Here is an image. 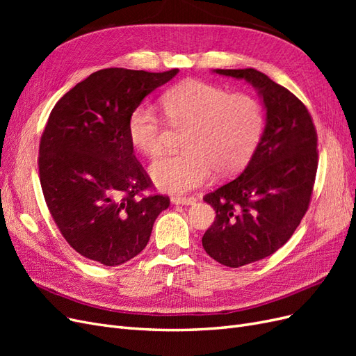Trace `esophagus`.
Wrapping results in <instances>:
<instances>
[{"label": "esophagus", "mask_w": 356, "mask_h": 356, "mask_svg": "<svg viewBox=\"0 0 356 356\" xmlns=\"http://www.w3.org/2000/svg\"><path fill=\"white\" fill-rule=\"evenodd\" d=\"M170 202L174 204H193L196 202V199L195 197H178V196H175V197L170 199Z\"/></svg>", "instance_id": "esophagus-1"}]
</instances>
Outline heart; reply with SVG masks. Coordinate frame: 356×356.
<instances>
[{"label":"heart","mask_w":356,"mask_h":356,"mask_svg":"<svg viewBox=\"0 0 356 356\" xmlns=\"http://www.w3.org/2000/svg\"><path fill=\"white\" fill-rule=\"evenodd\" d=\"M169 123L187 127L184 153L165 156L149 168L154 184L168 193H187L207 182L213 170L230 177L242 170L260 144L266 115L252 95L232 93L197 79L178 83L161 95ZM166 127L152 105H138L127 118V136L139 153L157 157Z\"/></svg>","instance_id":"heart-1"}]
</instances>
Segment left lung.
I'll return each mask as SVG.
<instances>
[{
    "instance_id": "obj_1",
    "label": "left lung",
    "mask_w": 356,
    "mask_h": 356,
    "mask_svg": "<svg viewBox=\"0 0 356 356\" xmlns=\"http://www.w3.org/2000/svg\"><path fill=\"white\" fill-rule=\"evenodd\" d=\"M251 83L266 106V127L242 174L208 193L217 212L202 245L215 261L241 267L284 246L309 209L318 169V135L306 105L254 68L215 70Z\"/></svg>"
}]
</instances>
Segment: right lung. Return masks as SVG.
Segmentation results:
<instances>
[{
  "instance_id": "right-lung-1",
  "label": "right lung",
  "mask_w": 356,
  "mask_h": 356,
  "mask_svg": "<svg viewBox=\"0 0 356 356\" xmlns=\"http://www.w3.org/2000/svg\"><path fill=\"white\" fill-rule=\"evenodd\" d=\"M177 74L96 71L49 115L38 156L42 195L63 238L92 261L118 266L138 255L169 207L168 196L143 195L153 182L134 154L127 118Z\"/></svg>"
}]
</instances>
